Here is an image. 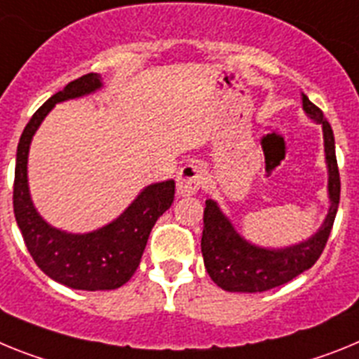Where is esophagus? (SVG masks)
<instances>
[{
    "mask_svg": "<svg viewBox=\"0 0 359 359\" xmlns=\"http://www.w3.org/2000/svg\"><path fill=\"white\" fill-rule=\"evenodd\" d=\"M202 180H204V171L197 164H186L180 168L179 175H177V195L180 197H189L201 189Z\"/></svg>",
    "mask_w": 359,
    "mask_h": 359,
    "instance_id": "1",
    "label": "esophagus"
}]
</instances>
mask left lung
Instances as JSON below:
<instances>
[{
    "instance_id": "left-lung-1",
    "label": "left lung",
    "mask_w": 359,
    "mask_h": 359,
    "mask_svg": "<svg viewBox=\"0 0 359 359\" xmlns=\"http://www.w3.org/2000/svg\"><path fill=\"white\" fill-rule=\"evenodd\" d=\"M302 106L311 121L322 124L323 149L329 173V213L322 226L318 227V231L304 242L287 248H262L251 244L240 235L217 202L208 198L201 242L202 257L211 280L224 291L262 292L278 287L313 267L325 248L339 204V171L336 162L334 133L323 117V111L313 104L305 93H302Z\"/></svg>"
}]
</instances>
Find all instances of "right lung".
Wrapping results in <instances>:
<instances>
[{"label": "right lung", "instance_id": "right-lung-1", "mask_svg": "<svg viewBox=\"0 0 359 359\" xmlns=\"http://www.w3.org/2000/svg\"><path fill=\"white\" fill-rule=\"evenodd\" d=\"M102 88L99 74H86L54 93L32 115L21 133L14 173V215L25 245L37 267L55 282L79 291H111L132 278L157 218L170 210L175 182L149 184L110 224L90 233H68L50 226L34 205L29 188V151L37 128L57 102Z\"/></svg>", "mask_w": 359, "mask_h": 359}]
</instances>
